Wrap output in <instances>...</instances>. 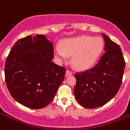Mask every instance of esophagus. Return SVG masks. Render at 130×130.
<instances>
[{"instance_id":"34e87169","label":"esophagus","mask_w":130,"mask_h":130,"mask_svg":"<svg viewBox=\"0 0 130 130\" xmlns=\"http://www.w3.org/2000/svg\"><path fill=\"white\" fill-rule=\"evenodd\" d=\"M72 74V72L68 70H66V74H65V76H66V77H67V76H71Z\"/></svg>"}]
</instances>
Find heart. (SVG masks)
I'll list each match as a JSON object with an SVG mask.
<instances>
[{"label":"heart","instance_id":"1","mask_svg":"<svg viewBox=\"0 0 130 130\" xmlns=\"http://www.w3.org/2000/svg\"><path fill=\"white\" fill-rule=\"evenodd\" d=\"M104 45L100 37L81 36L64 40L61 43V48L55 47L54 51L60 61L65 60L67 56H72L73 66L77 69L86 70L96 62Z\"/></svg>","mask_w":130,"mask_h":130}]
</instances>
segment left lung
<instances>
[{"instance_id":"obj_1","label":"left lung","mask_w":130,"mask_h":130,"mask_svg":"<svg viewBox=\"0 0 130 130\" xmlns=\"http://www.w3.org/2000/svg\"><path fill=\"white\" fill-rule=\"evenodd\" d=\"M104 54L96 66L75 74L74 93L78 102L92 109L104 106L118 92L125 69V60L118 44L102 33Z\"/></svg>"}]
</instances>
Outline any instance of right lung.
<instances>
[{
    "mask_svg": "<svg viewBox=\"0 0 130 130\" xmlns=\"http://www.w3.org/2000/svg\"><path fill=\"white\" fill-rule=\"evenodd\" d=\"M53 45L42 34L19 40L5 63L10 94L20 104L40 109L50 104L63 82L66 69L52 62Z\"/></svg>",
    "mask_w": 130,
    "mask_h": 130,
    "instance_id": "obj_1",
    "label": "right lung"
}]
</instances>
